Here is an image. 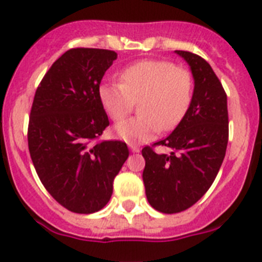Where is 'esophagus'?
Returning <instances> with one entry per match:
<instances>
[{"mask_svg":"<svg viewBox=\"0 0 262 262\" xmlns=\"http://www.w3.org/2000/svg\"><path fill=\"white\" fill-rule=\"evenodd\" d=\"M128 147H129V149H131V152H139V151H140V148H139L136 144H128Z\"/></svg>","mask_w":262,"mask_h":262,"instance_id":"obj_1","label":"esophagus"}]
</instances>
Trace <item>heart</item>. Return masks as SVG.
I'll return each instance as SVG.
<instances>
[{"label":"heart","instance_id":"1","mask_svg":"<svg viewBox=\"0 0 262 262\" xmlns=\"http://www.w3.org/2000/svg\"><path fill=\"white\" fill-rule=\"evenodd\" d=\"M120 84L103 82L98 96L108 117L123 120L139 102L140 115L115 127V134L129 144L147 142L160 129L180 124L194 97V77L189 68L168 60H143L120 73Z\"/></svg>","mask_w":262,"mask_h":262}]
</instances>
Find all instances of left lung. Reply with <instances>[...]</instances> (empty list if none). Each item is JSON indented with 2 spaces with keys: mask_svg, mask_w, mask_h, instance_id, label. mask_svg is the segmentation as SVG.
<instances>
[{
  "mask_svg": "<svg viewBox=\"0 0 262 262\" xmlns=\"http://www.w3.org/2000/svg\"><path fill=\"white\" fill-rule=\"evenodd\" d=\"M191 68L194 97L190 108L172 134L145 145L143 181L155 210L177 214L196 203L214 182L228 143L227 94L210 64L189 51H176ZM169 146V155L154 152Z\"/></svg>",
  "mask_w": 262,
  "mask_h": 262,
  "instance_id": "1",
  "label": "left lung"
}]
</instances>
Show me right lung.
Wrapping results in <instances>:
<instances>
[{"mask_svg":"<svg viewBox=\"0 0 262 262\" xmlns=\"http://www.w3.org/2000/svg\"><path fill=\"white\" fill-rule=\"evenodd\" d=\"M117 53L71 48L53 62L35 92L27 142L46 190L77 214L99 211L128 157L120 140H98L108 126L98 89Z\"/></svg>","mask_w":262,"mask_h":262,"instance_id":"obj_1","label":"right lung"}]
</instances>
